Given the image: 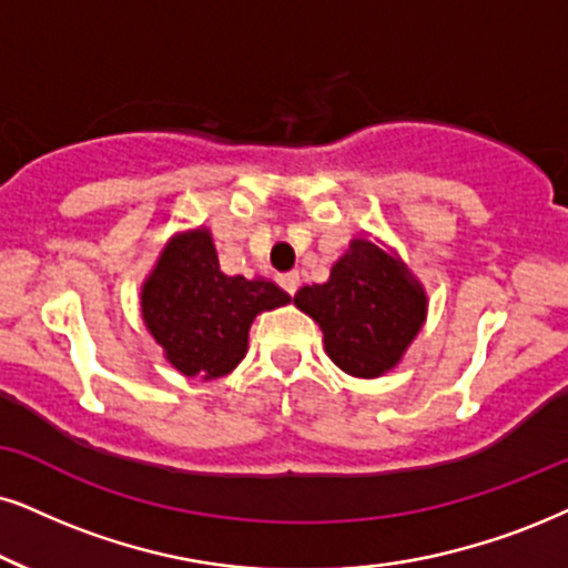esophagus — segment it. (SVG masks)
<instances>
[{
  "instance_id": "1",
  "label": "esophagus",
  "mask_w": 568,
  "mask_h": 568,
  "mask_svg": "<svg viewBox=\"0 0 568 568\" xmlns=\"http://www.w3.org/2000/svg\"><path fill=\"white\" fill-rule=\"evenodd\" d=\"M277 283H280V288H283L285 293H291V296L298 291V275H296V272H285V275L277 277Z\"/></svg>"
}]
</instances>
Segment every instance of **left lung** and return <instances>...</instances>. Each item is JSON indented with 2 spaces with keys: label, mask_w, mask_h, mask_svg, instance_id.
Returning a JSON list of instances; mask_svg holds the SVG:
<instances>
[{
  "label": "left lung",
  "mask_w": 568,
  "mask_h": 568,
  "mask_svg": "<svg viewBox=\"0 0 568 568\" xmlns=\"http://www.w3.org/2000/svg\"><path fill=\"white\" fill-rule=\"evenodd\" d=\"M293 304L320 322L327 356L354 377H379L396 367L427 312L422 285L362 239L351 241L327 283L304 285Z\"/></svg>",
  "instance_id": "obj_1"
}]
</instances>
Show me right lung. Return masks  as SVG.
<instances>
[{
	"label": "right lung",
	"mask_w": 568,
	"mask_h": 568,
	"mask_svg": "<svg viewBox=\"0 0 568 568\" xmlns=\"http://www.w3.org/2000/svg\"><path fill=\"white\" fill-rule=\"evenodd\" d=\"M288 301V293L267 280L227 277L212 235L193 231L162 251L143 283L141 312L172 367L189 377L217 379L246 356L256 314Z\"/></svg>",
	"instance_id": "right-lung-1"
}]
</instances>
